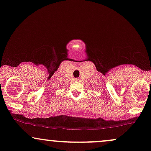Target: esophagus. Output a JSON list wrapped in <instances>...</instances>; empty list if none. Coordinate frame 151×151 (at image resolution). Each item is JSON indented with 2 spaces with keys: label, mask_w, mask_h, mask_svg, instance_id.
I'll return each mask as SVG.
<instances>
[{
  "label": "esophagus",
  "mask_w": 151,
  "mask_h": 151,
  "mask_svg": "<svg viewBox=\"0 0 151 151\" xmlns=\"http://www.w3.org/2000/svg\"><path fill=\"white\" fill-rule=\"evenodd\" d=\"M78 80H79V79H78V78H76L75 79V81H78Z\"/></svg>",
  "instance_id": "1"
}]
</instances>
